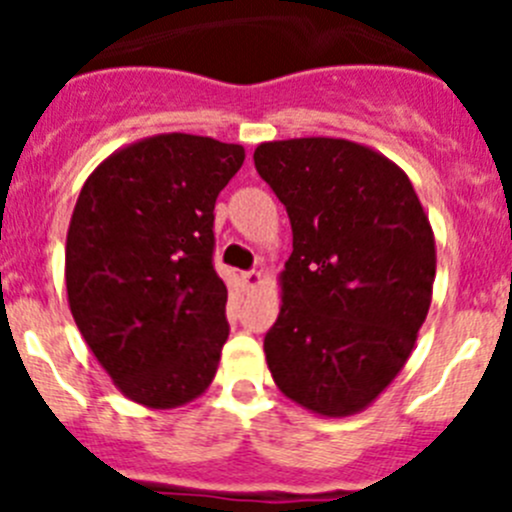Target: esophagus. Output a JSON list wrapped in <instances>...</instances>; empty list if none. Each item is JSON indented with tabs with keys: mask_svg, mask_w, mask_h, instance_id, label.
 <instances>
[{
	"mask_svg": "<svg viewBox=\"0 0 512 512\" xmlns=\"http://www.w3.org/2000/svg\"><path fill=\"white\" fill-rule=\"evenodd\" d=\"M243 284H246L248 292H253V289H259L261 284H264V277H261V271H246L243 274Z\"/></svg>",
	"mask_w": 512,
	"mask_h": 512,
	"instance_id": "obj_1",
	"label": "esophagus"
}]
</instances>
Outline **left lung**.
Returning <instances> with one entry per match:
<instances>
[{
	"label": "left lung",
	"mask_w": 512,
	"mask_h": 512,
	"mask_svg": "<svg viewBox=\"0 0 512 512\" xmlns=\"http://www.w3.org/2000/svg\"><path fill=\"white\" fill-rule=\"evenodd\" d=\"M253 161L292 223L264 338L271 377L310 413H361L408 364L431 307L428 212L395 161L354 140H269Z\"/></svg>",
	"instance_id": "left-lung-1"
}]
</instances>
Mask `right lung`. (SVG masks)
Returning <instances> with one entry per match:
<instances>
[{
    "mask_svg": "<svg viewBox=\"0 0 512 512\" xmlns=\"http://www.w3.org/2000/svg\"><path fill=\"white\" fill-rule=\"evenodd\" d=\"M246 151L158 133L87 176L66 235L76 328L128 400L182 408L212 384L228 341V287L212 266V210Z\"/></svg>",
    "mask_w": 512,
    "mask_h": 512,
    "instance_id": "right-lung-1",
    "label": "right lung"
}]
</instances>
